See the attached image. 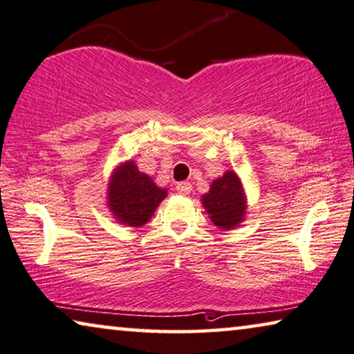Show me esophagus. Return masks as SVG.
<instances>
[{"mask_svg": "<svg viewBox=\"0 0 354 354\" xmlns=\"http://www.w3.org/2000/svg\"><path fill=\"white\" fill-rule=\"evenodd\" d=\"M176 191H178L179 194H183V195H189V194L192 192V184L187 183V181L178 183V184H176Z\"/></svg>", "mask_w": 354, "mask_h": 354, "instance_id": "esophagus-1", "label": "esophagus"}]
</instances>
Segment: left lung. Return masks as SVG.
Masks as SVG:
<instances>
[{
	"label": "left lung",
	"mask_w": 354,
	"mask_h": 354,
	"mask_svg": "<svg viewBox=\"0 0 354 354\" xmlns=\"http://www.w3.org/2000/svg\"><path fill=\"white\" fill-rule=\"evenodd\" d=\"M202 203L216 227L235 229L246 214V195L239 175L229 170L214 179L209 191L202 195Z\"/></svg>",
	"instance_id": "8db88e82"
}]
</instances>
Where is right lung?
Masks as SVG:
<instances>
[{"label":"right lung","instance_id":"obj_1","mask_svg":"<svg viewBox=\"0 0 354 354\" xmlns=\"http://www.w3.org/2000/svg\"><path fill=\"white\" fill-rule=\"evenodd\" d=\"M165 197L167 189L156 186L152 178L141 173L133 160L124 162L113 171L108 186V207L120 224L141 227Z\"/></svg>","mask_w":354,"mask_h":354}]
</instances>
